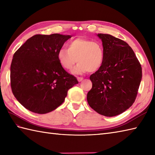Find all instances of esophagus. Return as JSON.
Listing matches in <instances>:
<instances>
[{
  "mask_svg": "<svg viewBox=\"0 0 155 155\" xmlns=\"http://www.w3.org/2000/svg\"><path fill=\"white\" fill-rule=\"evenodd\" d=\"M77 79H78V81H79V82H80V81H81L82 80H84V78H82V77H78V78H77Z\"/></svg>",
  "mask_w": 155,
  "mask_h": 155,
  "instance_id": "34e87169",
  "label": "esophagus"
}]
</instances>
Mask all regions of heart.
<instances>
[{"instance_id":"obj_1","label":"heart","mask_w":155,"mask_h":155,"mask_svg":"<svg viewBox=\"0 0 155 155\" xmlns=\"http://www.w3.org/2000/svg\"><path fill=\"white\" fill-rule=\"evenodd\" d=\"M68 50L61 48L57 54L58 60L65 70H70L78 61L73 73L81 74L87 71L95 72L102 66L104 50L102 45L94 40L78 38L68 44Z\"/></svg>"}]
</instances>
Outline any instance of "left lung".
Returning <instances> with one entry per match:
<instances>
[{"instance_id": "left-lung-1", "label": "left lung", "mask_w": 155, "mask_h": 155, "mask_svg": "<svg viewBox=\"0 0 155 155\" xmlns=\"http://www.w3.org/2000/svg\"><path fill=\"white\" fill-rule=\"evenodd\" d=\"M104 50L101 68L90 75L92 88L89 105L99 114L113 117L135 102L142 78L141 65L125 41L110 34H98Z\"/></svg>"}]
</instances>
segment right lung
<instances>
[{"label": "right lung", "mask_w": 155, "mask_h": 155, "mask_svg": "<svg viewBox=\"0 0 155 155\" xmlns=\"http://www.w3.org/2000/svg\"><path fill=\"white\" fill-rule=\"evenodd\" d=\"M70 35L36 34L14 54L10 86L18 102L29 111L45 114L64 101L68 91L78 84L61 66L57 54Z\"/></svg>", "instance_id": "obj_1"}]
</instances>
